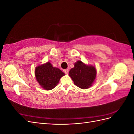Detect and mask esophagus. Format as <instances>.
I'll list each match as a JSON object with an SVG mask.
<instances>
[{"mask_svg": "<svg viewBox=\"0 0 134 134\" xmlns=\"http://www.w3.org/2000/svg\"><path fill=\"white\" fill-rule=\"evenodd\" d=\"M64 72H65V73L68 74V72H69V69H64Z\"/></svg>", "mask_w": 134, "mask_h": 134, "instance_id": "34e87169", "label": "esophagus"}]
</instances>
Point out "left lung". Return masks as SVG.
Wrapping results in <instances>:
<instances>
[{"label": "left lung", "mask_w": 134, "mask_h": 134, "mask_svg": "<svg viewBox=\"0 0 134 134\" xmlns=\"http://www.w3.org/2000/svg\"><path fill=\"white\" fill-rule=\"evenodd\" d=\"M74 84L81 89L91 87L96 79L97 71L95 66L87 65L79 60L69 72Z\"/></svg>", "instance_id": "left-lung-1"}]
</instances>
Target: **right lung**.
<instances>
[{
    "label": "right lung",
    "instance_id": "1",
    "mask_svg": "<svg viewBox=\"0 0 134 134\" xmlns=\"http://www.w3.org/2000/svg\"><path fill=\"white\" fill-rule=\"evenodd\" d=\"M35 72L37 82L47 91L54 89L59 83L60 79L65 75L64 72L59 68L52 66L50 62L37 66Z\"/></svg>",
    "mask_w": 134,
    "mask_h": 134
}]
</instances>
